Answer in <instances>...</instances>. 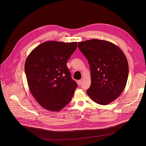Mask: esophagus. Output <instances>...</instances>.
Masks as SVG:
<instances>
[{
	"instance_id": "esophagus-1",
	"label": "esophagus",
	"mask_w": 146,
	"mask_h": 146,
	"mask_svg": "<svg viewBox=\"0 0 146 146\" xmlns=\"http://www.w3.org/2000/svg\"><path fill=\"white\" fill-rule=\"evenodd\" d=\"M82 83H83V80H82V79H80V80H78V84H79V85H81Z\"/></svg>"
}]
</instances>
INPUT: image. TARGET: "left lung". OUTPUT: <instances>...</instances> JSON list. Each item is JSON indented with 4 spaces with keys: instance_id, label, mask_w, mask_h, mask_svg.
I'll return each instance as SVG.
<instances>
[{
    "instance_id": "obj_1",
    "label": "left lung",
    "mask_w": 146,
    "mask_h": 146,
    "mask_svg": "<svg viewBox=\"0 0 146 146\" xmlns=\"http://www.w3.org/2000/svg\"><path fill=\"white\" fill-rule=\"evenodd\" d=\"M88 60L91 85L87 94L97 104L106 105L123 92L128 76V64L122 50L115 44L98 39L78 42Z\"/></svg>"
}]
</instances>
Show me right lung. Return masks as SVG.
Returning <instances> with one entry per match:
<instances>
[{"mask_svg":"<svg viewBox=\"0 0 146 146\" xmlns=\"http://www.w3.org/2000/svg\"><path fill=\"white\" fill-rule=\"evenodd\" d=\"M77 43L46 41L26 58L25 71L29 88L37 102L48 110L58 111L64 108L77 87L67 66Z\"/></svg>","mask_w":146,"mask_h":146,"instance_id":"obj_1","label":"right lung"}]
</instances>
